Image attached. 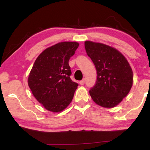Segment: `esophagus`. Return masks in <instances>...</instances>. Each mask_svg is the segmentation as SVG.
Wrapping results in <instances>:
<instances>
[{"instance_id":"34e87169","label":"esophagus","mask_w":150,"mask_h":150,"mask_svg":"<svg viewBox=\"0 0 150 150\" xmlns=\"http://www.w3.org/2000/svg\"><path fill=\"white\" fill-rule=\"evenodd\" d=\"M85 80H81V81H80V84L81 85H83L84 84H85Z\"/></svg>"}]
</instances>
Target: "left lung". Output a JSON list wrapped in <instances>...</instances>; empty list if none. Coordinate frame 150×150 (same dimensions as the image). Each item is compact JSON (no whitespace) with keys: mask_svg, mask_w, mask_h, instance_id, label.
Here are the masks:
<instances>
[{"mask_svg":"<svg viewBox=\"0 0 150 150\" xmlns=\"http://www.w3.org/2000/svg\"><path fill=\"white\" fill-rule=\"evenodd\" d=\"M86 52L95 65L97 77L89 94L96 104L113 108L128 95L133 73L125 56L115 48L91 41L85 42Z\"/></svg>","mask_w":150,"mask_h":150,"instance_id":"obj_1","label":"left lung"}]
</instances>
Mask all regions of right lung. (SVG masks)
I'll return each instance as SVG.
<instances>
[{"label":"right lung","instance_id":"obj_1","mask_svg":"<svg viewBox=\"0 0 150 150\" xmlns=\"http://www.w3.org/2000/svg\"><path fill=\"white\" fill-rule=\"evenodd\" d=\"M79 44L63 42L47 48L38 56L28 77L34 97L46 109L57 113L70 104L78 84L70 79L68 64Z\"/></svg>","mask_w":150,"mask_h":150}]
</instances>
